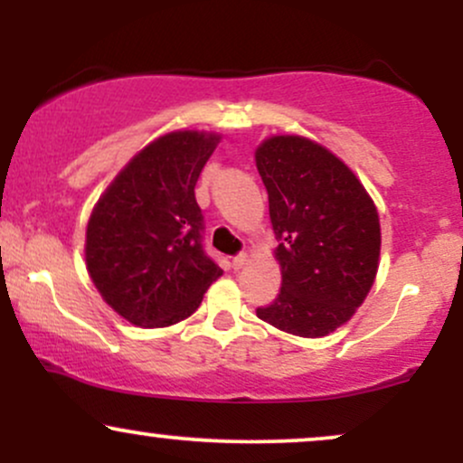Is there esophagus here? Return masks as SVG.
I'll use <instances>...</instances> for the list:
<instances>
[{"mask_svg":"<svg viewBox=\"0 0 463 463\" xmlns=\"http://www.w3.org/2000/svg\"><path fill=\"white\" fill-rule=\"evenodd\" d=\"M246 263H248V254L241 252V254H237V257H232V268L235 269H241Z\"/></svg>","mask_w":463,"mask_h":463,"instance_id":"obj_1","label":"esophagus"}]
</instances>
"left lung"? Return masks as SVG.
<instances>
[{
  "mask_svg": "<svg viewBox=\"0 0 463 463\" xmlns=\"http://www.w3.org/2000/svg\"><path fill=\"white\" fill-rule=\"evenodd\" d=\"M279 239V296L257 316L298 337H324L353 317L379 268L374 202L326 147L305 137H272L257 147Z\"/></svg>",
  "mask_w": 463,
  "mask_h": 463,
  "instance_id": "1",
  "label": "left lung"
}]
</instances>
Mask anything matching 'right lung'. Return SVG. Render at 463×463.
Returning a JSON list of instances; mask_svg holds the SVG:
<instances>
[{
    "mask_svg": "<svg viewBox=\"0 0 463 463\" xmlns=\"http://www.w3.org/2000/svg\"><path fill=\"white\" fill-rule=\"evenodd\" d=\"M217 139L178 130L152 141L95 204L87 269L102 298L137 326L184 320L222 276L202 246L204 215L194 191Z\"/></svg>",
    "mask_w": 463,
    "mask_h": 463,
    "instance_id": "1",
    "label": "right lung"
}]
</instances>
